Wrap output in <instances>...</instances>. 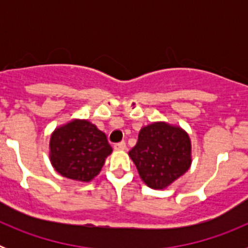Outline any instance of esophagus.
Segmentation results:
<instances>
[{
    "label": "esophagus",
    "instance_id": "esophagus-1",
    "mask_svg": "<svg viewBox=\"0 0 248 248\" xmlns=\"http://www.w3.org/2000/svg\"><path fill=\"white\" fill-rule=\"evenodd\" d=\"M124 149H125V143L124 141L114 144V150H124Z\"/></svg>",
    "mask_w": 248,
    "mask_h": 248
}]
</instances>
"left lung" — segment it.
<instances>
[{
  "label": "left lung",
  "instance_id": "1",
  "mask_svg": "<svg viewBox=\"0 0 248 248\" xmlns=\"http://www.w3.org/2000/svg\"><path fill=\"white\" fill-rule=\"evenodd\" d=\"M129 156L149 187L163 190L189 170L191 141L180 126L155 122L141 128Z\"/></svg>",
  "mask_w": 248,
  "mask_h": 248
}]
</instances>
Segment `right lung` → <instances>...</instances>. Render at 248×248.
Instances as JSON below:
<instances>
[{"label": "right lung", "instance_id": "1", "mask_svg": "<svg viewBox=\"0 0 248 248\" xmlns=\"http://www.w3.org/2000/svg\"><path fill=\"white\" fill-rule=\"evenodd\" d=\"M111 151L107 135L88 120H71L50 135L52 166L62 176L72 180L82 183L93 180Z\"/></svg>", "mask_w": 248, "mask_h": 248}]
</instances>
